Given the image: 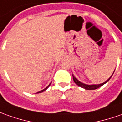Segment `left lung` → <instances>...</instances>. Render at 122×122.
<instances>
[{
	"instance_id": "1",
	"label": "left lung",
	"mask_w": 122,
	"mask_h": 122,
	"mask_svg": "<svg viewBox=\"0 0 122 122\" xmlns=\"http://www.w3.org/2000/svg\"><path fill=\"white\" fill-rule=\"evenodd\" d=\"M113 73H114V72H113ZM112 76H111L110 78L107 80L106 81H105L104 83H101V84H99V85H86V84H84V83H81V82H80L79 81H78V80L75 78L73 75V81H74V82H75V83L78 85V86H79V87H83V88H84V89H87V90H93V89H97V88H99V87H100L101 86H102L103 85H104L105 83H106L107 82L110 80V78L112 77Z\"/></svg>"
}]
</instances>
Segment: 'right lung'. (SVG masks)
Instances as JSON below:
<instances>
[{"mask_svg": "<svg viewBox=\"0 0 122 122\" xmlns=\"http://www.w3.org/2000/svg\"><path fill=\"white\" fill-rule=\"evenodd\" d=\"M50 85H51V83H50V84H49V85H48V86H47V87H46V88H45V89H43V90H41V91H40V92H39L36 93H41V92H44V91H45V90H46V89H47V88H48V87H49L50 86Z\"/></svg>", "mask_w": 122, "mask_h": 122, "instance_id": "add662e5", "label": "right lung"}]
</instances>
